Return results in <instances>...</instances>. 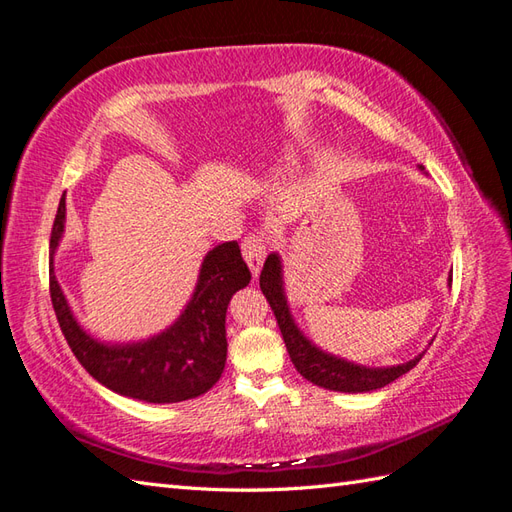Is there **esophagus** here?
I'll return each instance as SVG.
<instances>
[{
    "mask_svg": "<svg viewBox=\"0 0 512 512\" xmlns=\"http://www.w3.org/2000/svg\"><path fill=\"white\" fill-rule=\"evenodd\" d=\"M265 256H267V238H265V234H260V232L247 234L245 241H243V258L247 260V265H249V269H252L254 276H258L260 267H263Z\"/></svg>",
    "mask_w": 512,
    "mask_h": 512,
    "instance_id": "34e87169",
    "label": "esophagus"
}]
</instances>
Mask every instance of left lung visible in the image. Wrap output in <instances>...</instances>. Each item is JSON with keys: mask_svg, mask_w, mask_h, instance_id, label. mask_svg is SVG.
<instances>
[{"mask_svg": "<svg viewBox=\"0 0 512 512\" xmlns=\"http://www.w3.org/2000/svg\"><path fill=\"white\" fill-rule=\"evenodd\" d=\"M260 289H263L269 307L278 320L280 333H283L285 347L289 351V358L294 362L296 371L302 375V378L318 384L322 389L340 391V393H367V391L382 389L393 380H398L406 371H411L424 356V353H420L417 358L398 364V367L369 369L318 349L316 344H311L305 336H302V331L296 327L294 318H291V311L285 298L283 265H280L278 254L267 256L265 267L260 271Z\"/></svg>", "mask_w": 512, "mask_h": 512, "instance_id": "1", "label": "left lung"}]
</instances>
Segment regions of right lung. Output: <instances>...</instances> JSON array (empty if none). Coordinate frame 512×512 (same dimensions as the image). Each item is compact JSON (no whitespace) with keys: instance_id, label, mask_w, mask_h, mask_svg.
<instances>
[{"instance_id":"right-lung-1","label":"right lung","mask_w":512,"mask_h":512,"mask_svg":"<svg viewBox=\"0 0 512 512\" xmlns=\"http://www.w3.org/2000/svg\"><path fill=\"white\" fill-rule=\"evenodd\" d=\"M66 198L61 196L50 234V252L64 236ZM252 274L241 247L229 241L207 252L198 283L183 314L159 336L132 344H103L88 336L72 316L55 269H50L52 307L68 347L92 378L125 398L168 404L198 398L221 378L227 360L225 314Z\"/></svg>"}]
</instances>
